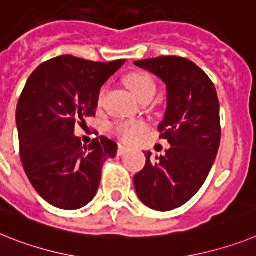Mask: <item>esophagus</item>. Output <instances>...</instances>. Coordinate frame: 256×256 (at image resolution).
I'll return each instance as SVG.
<instances>
[{"instance_id":"34e87169","label":"esophagus","mask_w":256,"mask_h":256,"mask_svg":"<svg viewBox=\"0 0 256 256\" xmlns=\"http://www.w3.org/2000/svg\"><path fill=\"white\" fill-rule=\"evenodd\" d=\"M128 151V147H126V146H124V144H120V146H118L117 154H118V156H124V154H126Z\"/></svg>"}]
</instances>
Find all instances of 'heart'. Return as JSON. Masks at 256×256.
Masks as SVG:
<instances>
[{"mask_svg":"<svg viewBox=\"0 0 256 256\" xmlns=\"http://www.w3.org/2000/svg\"><path fill=\"white\" fill-rule=\"evenodd\" d=\"M126 84L140 102H143L146 98H154V96L156 95V90H158L156 83H154L151 75L146 74V72H132V74H130L126 78ZM104 96L105 91H102L100 98H98V105L102 104ZM112 130L122 140L132 142L144 132L146 124L143 122H117L112 126Z\"/></svg>","mask_w":256,"mask_h":256,"instance_id":"1","label":"heart"}]
</instances>
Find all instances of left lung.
Instances as JSON below:
<instances>
[{"label": "left lung", "instance_id": "obj_1", "mask_svg": "<svg viewBox=\"0 0 256 256\" xmlns=\"http://www.w3.org/2000/svg\"><path fill=\"white\" fill-rule=\"evenodd\" d=\"M166 86V109L158 124L170 144L152 158L146 151L143 170L134 176L136 194L154 211H172L196 194L207 180L220 147V104L216 88L200 68L166 56L135 61Z\"/></svg>", "mask_w": 256, "mask_h": 256}]
</instances>
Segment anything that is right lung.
Returning a JSON list of instances; mask_svg holds the SVG:
<instances>
[{
  "mask_svg": "<svg viewBox=\"0 0 256 256\" xmlns=\"http://www.w3.org/2000/svg\"><path fill=\"white\" fill-rule=\"evenodd\" d=\"M124 62L60 56L30 75L16 105L20 158L31 184L49 204L78 210L95 198L102 165L116 158L117 143L100 136L82 144L75 124L95 116L100 88Z\"/></svg>",
  "mask_w": 256,
  "mask_h": 256,
  "instance_id": "right-lung-1",
  "label": "right lung"
}]
</instances>
